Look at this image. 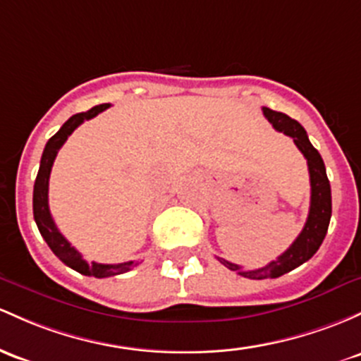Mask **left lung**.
<instances>
[{"label":"left lung","mask_w":361,"mask_h":361,"mask_svg":"<svg viewBox=\"0 0 361 361\" xmlns=\"http://www.w3.org/2000/svg\"><path fill=\"white\" fill-rule=\"evenodd\" d=\"M262 111L264 116L272 123V126H274L277 132H283L284 135L291 137L296 147L302 150L308 164V173H310L312 195L310 211H308L307 223H305L302 233L298 235V238L293 241L291 247L283 255L277 257L276 260H272V262H269L260 269L245 271L240 265L228 262L224 259H217L229 271H236L240 276L248 277V279H269V277L274 279V277L286 274V272L293 271L298 265L307 262L308 259H312L314 253L322 245L324 238H326L329 221H331L332 214L331 183L327 180L326 166H324L319 150L308 140V135L303 126L296 120L288 116V114L279 113V111H272L269 108H262Z\"/></svg>","instance_id":"8db88e82"}]
</instances>
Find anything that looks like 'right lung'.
<instances>
[{
  "label": "right lung",
  "mask_w": 361,
  "mask_h": 361,
  "mask_svg": "<svg viewBox=\"0 0 361 361\" xmlns=\"http://www.w3.org/2000/svg\"><path fill=\"white\" fill-rule=\"evenodd\" d=\"M109 104H101L94 106L92 109H89L87 113H78L73 114L68 121H65V125L54 133L53 137L47 140L44 152L41 157V166H39L37 178H35L34 183V219L37 224L39 233L42 235V238L46 240V243L49 245V248L53 250L54 255L61 260L63 264H66L73 271L80 272L84 276H92V277H109L123 274V272L133 269L138 262L135 260H130V262L123 264H97V262H87L82 259L80 252L75 247H71V243L65 236L59 233V229L54 224L53 217L49 212V204H47V190H49V174L51 168H53V162L56 159L58 150L61 149V145L65 144L66 138H68L73 130L78 125H82L85 120L97 116L99 113H102L104 109H108Z\"/></svg>",
  "instance_id": "add662e5"
}]
</instances>
